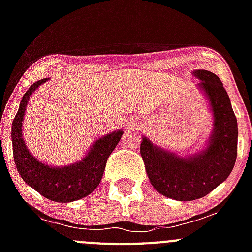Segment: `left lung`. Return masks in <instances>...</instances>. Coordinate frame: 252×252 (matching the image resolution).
Wrapping results in <instances>:
<instances>
[{
    "label": "left lung",
    "instance_id": "8db88e82",
    "mask_svg": "<svg viewBox=\"0 0 252 252\" xmlns=\"http://www.w3.org/2000/svg\"><path fill=\"white\" fill-rule=\"evenodd\" d=\"M210 106L213 128L204 149L178 155L142 136L140 154L152 187L177 201L201 199L232 172L238 152V122L220 79L205 69L192 70Z\"/></svg>",
    "mask_w": 252,
    "mask_h": 252
}]
</instances>
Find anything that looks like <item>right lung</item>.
Here are the masks:
<instances>
[{"mask_svg":"<svg viewBox=\"0 0 252 252\" xmlns=\"http://www.w3.org/2000/svg\"><path fill=\"white\" fill-rule=\"evenodd\" d=\"M48 78L36 81L24 94L12 123V145L18 173L25 183L51 201L72 202L88 196L100 184L106 162L123 135V130L111 131L96 139L85 156L75 163L51 167L39 161L23 139V119L30 96Z\"/></svg>","mask_w":252,"mask_h":252,"instance_id":"add662e5","label":"right lung"}]
</instances>
